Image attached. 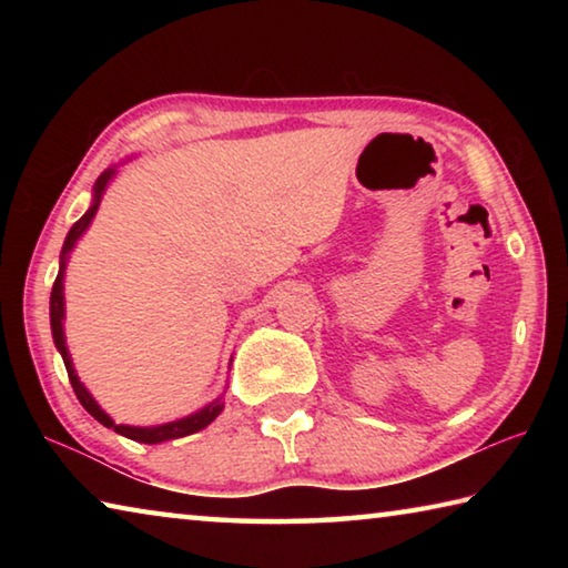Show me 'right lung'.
<instances>
[{"label": "right lung", "instance_id": "add662e5", "mask_svg": "<svg viewBox=\"0 0 568 568\" xmlns=\"http://www.w3.org/2000/svg\"><path fill=\"white\" fill-rule=\"evenodd\" d=\"M118 175V165L108 168L98 178L92 187V203L88 207V213H84L77 223L70 227V233L64 237V245H62V253H60V273H57V281L52 285V297H50V325H52V338H54V348L60 351L62 361H64V368H67V376H70V383L74 388V396L80 398V403L84 406V410L90 413L94 420H100L102 426L112 428L114 434H120L130 440H138V444H162V440H172V438H182V436H190V434H197V430L207 428L210 423H213L220 413L225 408V400L223 396H217L213 403H207L195 413H190L185 418H175V420H168V423H158V426H128V423H114L110 418V413H104L102 406L98 400L92 398V393L84 388V383L80 381L74 371V363H72V355L70 348H67V338H64V271H67V263H70V253L77 245V240H80L84 233H88V227L92 225L94 215H98V207L102 203V195L108 185L112 182V178Z\"/></svg>", "mask_w": 568, "mask_h": 568}]
</instances>
